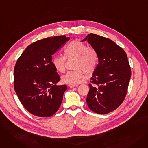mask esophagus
<instances>
[{"label":"esophagus","mask_w":148,"mask_h":148,"mask_svg":"<svg viewBox=\"0 0 148 148\" xmlns=\"http://www.w3.org/2000/svg\"><path fill=\"white\" fill-rule=\"evenodd\" d=\"M77 86H78V84H69V87L71 88H74V87H77Z\"/></svg>","instance_id":"34e87169"}]
</instances>
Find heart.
I'll use <instances>...</instances> for the list:
<instances>
[{
    "label": "heart",
    "mask_w": 148,
    "mask_h": 148,
    "mask_svg": "<svg viewBox=\"0 0 148 148\" xmlns=\"http://www.w3.org/2000/svg\"><path fill=\"white\" fill-rule=\"evenodd\" d=\"M64 53L67 59H75L74 68L77 69L68 72L62 77L64 83L77 84L85 78L84 72L90 74L97 66L98 58L96 50L82 42L74 41L69 42L64 49ZM65 64L64 57L56 56L52 59L53 67L59 73L64 72Z\"/></svg>",
    "instance_id": "heart-1"
}]
</instances>
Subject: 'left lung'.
Listing matches in <instances>:
<instances>
[{
    "label": "left lung",
    "mask_w": 148,
    "mask_h": 148,
    "mask_svg": "<svg viewBox=\"0 0 148 148\" xmlns=\"http://www.w3.org/2000/svg\"><path fill=\"white\" fill-rule=\"evenodd\" d=\"M87 41L98 54V64L92 74L86 102L90 109L104 114L116 110L125 98L131 78L128 58L111 40L94 34L82 40Z\"/></svg>",
    "instance_id": "8db88e82"
}]
</instances>
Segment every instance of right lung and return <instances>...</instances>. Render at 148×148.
I'll return each instance as SVG.
<instances>
[{
  "label": "right lung",
  "mask_w": 148,
  "mask_h": 148,
  "mask_svg": "<svg viewBox=\"0 0 148 148\" xmlns=\"http://www.w3.org/2000/svg\"><path fill=\"white\" fill-rule=\"evenodd\" d=\"M69 37H49L30 44L14 68V89L22 105L38 117H50L59 109L66 85L58 86L60 77L52 65V55Z\"/></svg>",
  "instance_id": "obj_1"
}]
</instances>
